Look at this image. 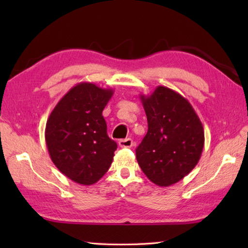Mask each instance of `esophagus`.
Returning <instances> with one entry per match:
<instances>
[{"mask_svg":"<svg viewBox=\"0 0 248 248\" xmlns=\"http://www.w3.org/2000/svg\"><path fill=\"white\" fill-rule=\"evenodd\" d=\"M133 145V140L127 138V139H123L119 141V146L120 148H131Z\"/></svg>","mask_w":248,"mask_h":248,"instance_id":"34e87169","label":"esophagus"}]
</instances>
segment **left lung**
Returning <instances> with one entry per match:
<instances>
[{
  "label": "left lung",
  "mask_w": 248,
  "mask_h": 248,
  "mask_svg": "<svg viewBox=\"0 0 248 248\" xmlns=\"http://www.w3.org/2000/svg\"><path fill=\"white\" fill-rule=\"evenodd\" d=\"M140 98L148 132L136 150L137 161L151 182L169 187L198 164L204 145L203 125L190 103L169 87L157 86Z\"/></svg>",
  "instance_id": "1"
}]
</instances>
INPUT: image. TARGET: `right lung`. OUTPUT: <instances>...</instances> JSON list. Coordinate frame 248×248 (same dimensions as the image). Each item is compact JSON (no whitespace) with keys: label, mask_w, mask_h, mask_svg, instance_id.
Segmentation results:
<instances>
[{"label":"right lung","mask_w":248,"mask_h":248,"mask_svg":"<svg viewBox=\"0 0 248 248\" xmlns=\"http://www.w3.org/2000/svg\"><path fill=\"white\" fill-rule=\"evenodd\" d=\"M112 95L111 89L78 83L59 100L46 124V144L53 164L84 186L97 183L114 159L117 143L108 137L103 117Z\"/></svg>","instance_id":"obj_1"}]
</instances>
